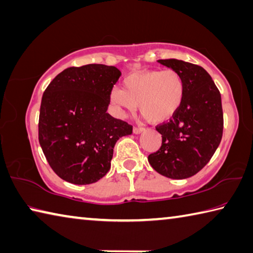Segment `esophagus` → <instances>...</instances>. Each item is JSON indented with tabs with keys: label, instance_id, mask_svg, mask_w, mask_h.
Wrapping results in <instances>:
<instances>
[{
	"label": "esophagus",
	"instance_id": "34e87169",
	"mask_svg": "<svg viewBox=\"0 0 253 253\" xmlns=\"http://www.w3.org/2000/svg\"><path fill=\"white\" fill-rule=\"evenodd\" d=\"M144 130H145V128H142V127H134V128H132V132H134V134H136V135L140 134V132H142Z\"/></svg>",
	"mask_w": 253,
	"mask_h": 253
}]
</instances>
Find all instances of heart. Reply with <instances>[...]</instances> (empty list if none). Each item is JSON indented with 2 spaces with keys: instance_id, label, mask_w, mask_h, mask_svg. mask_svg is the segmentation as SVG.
Instances as JSON below:
<instances>
[{
  "instance_id": "1",
  "label": "heart",
  "mask_w": 253,
  "mask_h": 253,
  "mask_svg": "<svg viewBox=\"0 0 253 253\" xmlns=\"http://www.w3.org/2000/svg\"><path fill=\"white\" fill-rule=\"evenodd\" d=\"M185 81L172 70L135 72L123 80V89L113 88L109 100L118 113L132 112L138 105L146 121L160 124L170 119L185 99Z\"/></svg>"
}]
</instances>
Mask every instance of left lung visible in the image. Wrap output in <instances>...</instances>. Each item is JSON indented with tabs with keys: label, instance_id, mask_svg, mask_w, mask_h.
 <instances>
[{
	"label": "left lung",
	"instance_id": "1",
	"mask_svg": "<svg viewBox=\"0 0 253 253\" xmlns=\"http://www.w3.org/2000/svg\"><path fill=\"white\" fill-rule=\"evenodd\" d=\"M158 62L182 76L186 91L180 109L170 121L156 127L163 142L148 156V162L165 177L186 179L209 163L221 141V95L201 66L174 58Z\"/></svg>",
	"mask_w": 253,
	"mask_h": 253
}]
</instances>
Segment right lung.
I'll return each mask as SVG.
<instances>
[{"label":"right lung","instance_id":"add662e5","mask_svg":"<svg viewBox=\"0 0 253 253\" xmlns=\"http://www.w3.org/2000/svg\"><path fill=\"white\" fill-rule=\"evenodd\" d=\"M121 71L88 64L68 67L45 89L40 109L39 141L59 178L74 185L98 181L111 169L114 146L132 126L107 112L109 93Z\"/></svg>","mask_w":253,"mask_h":253}]
</instances>
